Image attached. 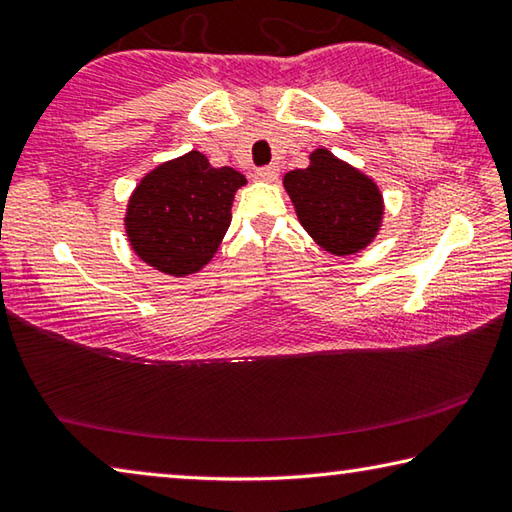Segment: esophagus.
<instances>
[{
    "instance_id": "1",
    "label": "esophagus",
    "mask_w": 512,
    "mask_h": 512,
    "mask_svg": "<svg viewBox=\"0 0 512 512\" xmlns=\"http://www.w3.org/2000/svg\"><path fill=\"white\" fill-rule=\"evenodd\" d=\"M277 176H280V169L277 167H262L255 171V178L264 180V183H273V180H277Z\"/></svg>"
}]
</instances>
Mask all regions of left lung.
Here are the masks:
<instances>
[{
	"label": "left lung",
	"mask_w": 512,
	"mask_h": 512,
	"mask_svg": "<svg viewBox=\"0 0 512 512\" xmlns=\"http://www.w3.org/2000/svg\"><path fill=\"white\" fill-rule=\"evenodd\" d=\"M284 189L302 228L327 253L354 255L377 237L384 219L377 183L327 149L311 153L307 169L289 171Z\"/></svg>",
	"instance_id": "left-lung-1"
}]
</instances>
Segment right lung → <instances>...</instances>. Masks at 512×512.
I'll return each mask as SVG.
<instances>
[{
	"label": "right lung",
	"mask_w": 512,
	"mask_h": 512,
	"mask_svg": "<svg viewBox=\"0 0 512 512\" xmlns=\"http://www.w3.org/2000/svg\"><path fill=\"white\" fill-rule=\"evenodd\" d=\"M244 173L216 169L189 151L146 173L126 207V235L135 255L173 277L198 273L210 262L232 221V201Z\"/></svg>",
	"instance_id": "1"
}]
</instances>
